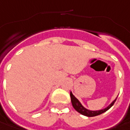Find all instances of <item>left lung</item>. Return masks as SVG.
I'll return each instance as SVG.
<instances>
[{
	"label": "left lung",
	"mask_w": 130,
	"mask_h": 130,
	"mask_svg": "<svg viewBox=\"0 0 130 130\" xmlns=\"http://www.w3.org/2000/svg\"><path fill=\"white\" fill-rule=\"evenodd\" d=\"M71 103H72V105H73V107L74 108V109L78 112L79 113H81L82 115L86 116H89V117H92V116H98L100 114H102L104 112L107 111L108 109H110V108L113 106V105L114 104V103L116 102V98L110 103L108 107H106L105 108H103V109H101V110H89V109H87L86 108H84L83 105H82V103L79 102V100L78 99L76 98V97L72 94V92H71Z\"/></svg>",
	"instance_id": "8db88e82"
}]
</instances>
